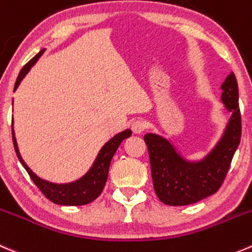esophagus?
I'll list each match as a JSON object with an SVG mask.
<instances>
[{"label": "esophagus", "instance_id": "obj_1", "mask_svg": "<svg viewBox=\"0 0 252 252\" xmlns=\"http://www.w3.org/2000/svg\"><path fill=\"white\" fill-rule=\"evenodd\" d=\"M145 129H146V123L143 121V119H136V121H134L133 123H131V130H133L135 134L143 133Z\"/></svg>", "mask_w": 252, "mask_h": 252}]
</instances>
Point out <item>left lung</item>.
Wrapping results in <instances>:
<instances>
[{
	"instance_id": "obj_1",
	"label": "left lung",
	"mask_w": 252,
	"mask_h": 252,
	"mask_svg": "<svg viewBox=\"0 0 252 252\" xmlns=\"http://www.w3.org/2000/svg\"><path fill=\"white\" fill-rule=\"evenodd\" d=\"M221 101L231 113L223 136L201 161H187L167 139L156 134L144 135L150 158L154 189L168 206H187L212 196L220 188L241 138L239 90L234 72L221 85Z\"/></svg>"
}]
</instances>
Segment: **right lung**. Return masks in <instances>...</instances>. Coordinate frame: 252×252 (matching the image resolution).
Returning a JSON list of instances; mask_svg holds the SVG:
<instances>
[{
	"label": "right lung",
	"mask_w": 252,
	"mask_h": 252,
	"mask_svg": "<svg viewBox=\"0 0 252 252\" xmlns=\"http://www.w3.org/2000/svg\"><path fill=\"white\" fill-rule=\"evenodd\" d=\"M43 53L44 49L39 51L32 60H29L28 63L24 65L23 69L19 72L18 77H17V81L16 84H14V90L19 86L22 79L28 74L31 67L35 64L36 60L40 58ZM130 135V129H126V130L117 134L116 136H113V138H112L108 143H106V145L101 149V151H99L98 155H97L96 160H94V165H92V167L90 168L89 172H87L86 175L82 176L80 180L75 181V182L65 183V185H58V183H51L48 182V181H44L41 180V178H39L38 176L26 165V162H24L23 158H22L21 154H19L16 138H14V130L12 129V139H13V146L14 150H16L17 158H19V161H21V163L23 165V167L26 168L29 177L32 178V181L35 183L36 187L40 189V192L46 197V198L50 199L53 203L61 204V206H84V204H89L91 203L92 201H94V199L102 193L104 185H106L107 182V177H108V170L109 165H111L112 158H113V155L116 154L117 149L121 145L122 141L126 138H129Z\"/></svg>",
	"instance_id": "obj_1"
}]
</instances>
